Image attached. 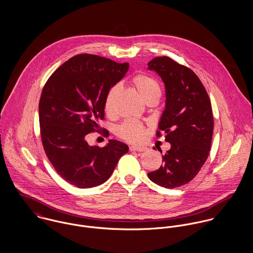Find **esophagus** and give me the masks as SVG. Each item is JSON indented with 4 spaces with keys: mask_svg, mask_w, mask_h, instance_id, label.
I'll use <instances>...</instances> for the list:
<instances>
[{
    "mask_svg": "<svg viewBox=\"0 0 253 253\" xmlns=\"http://www.w3.org/2000/svg\"><path fill=\"white\" fill-rule=\"evenodd\" d=\"M129 151H131V152H145V151H147V148L142 147V146H130Z\"/></svg>",
    "mask_w": 253,
    "mask_h": 253,
    "instance_id": "esophagus-1",
    "label": "esophagus"
}]
</instances>
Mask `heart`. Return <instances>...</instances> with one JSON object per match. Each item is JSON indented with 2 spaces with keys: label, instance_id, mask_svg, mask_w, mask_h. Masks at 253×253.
<instances>
[{
  "label": "heart",
  "instance_id": "b5f03b06",
  "mask_svg": "<svg viewBox=\"0 0 253 253\" xmlns=\"http://www.w3.org/2000/svg\"><path fill=\"white\" fill-rule=\"evenodd\" d=\"M130 82L145 103L154 100L159 101L161 97V85L156 78L147 74H137ZM120 90L119 85H114L109 89L105 96L104 111L109 116L113 115L115 112V103ZM117 134L126 141L139 142L144 138V126L137 121L126 120L118 127Z\"/></svg>",
  "mask_w": 253,
  "mask_h": 253
}]
</instances>
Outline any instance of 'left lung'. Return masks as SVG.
<instances>
[{"label":"left lung","mask_w":253,"mask_h":253,"mask_svg":"<svg viewBox=\"0 0 253 253\" xmlns=\"http://www.w3.org/2000/svg\"><path fill=\"white\" fill-rule=\"evenodd\" d=\"M148 68L161 76L166 86V109L157 136L166 132V141L171 144L163 156L164 164L148 177L173 189L194 179L208 160L214 126L211 103L199 77L170 57H155Z\"/></svg>","instance_id":"8db88e82"}]
</instances>
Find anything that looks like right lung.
Instances as JSON below:
<instances>
[{
  "mask_svg": "<svg viewBox=\"0 0 253 253\" xmlns=\"http://www.w3.org/2000/svg\"><path fill=\"white\" fill-rule=\"evenodd\" d=\"M94 54H78L57 68L43 85L39 102L43 150L55 171L78 188H91L108 179L128 146L111 139L104 147L89 146L88 133L102 130L104 99L128 70Z\"/></svg>",
  "mask_w": 253,
  "mask_h": 253,
  "instance_id": "add662e5",
  "label": "right lung"
}]
</instances>
